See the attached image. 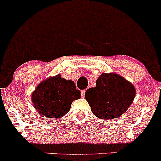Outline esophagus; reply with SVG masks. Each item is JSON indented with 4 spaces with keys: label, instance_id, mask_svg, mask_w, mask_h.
<instances>
[{
    "label": "esophagus",
    "instance_id": "esophagus-1",
    "mask_svg": "<svg viewBox=\"0 0 161 161\" xmlns=\"http://www.w3.org/2000/svg\"><path fill=\"white\" fill-rule=\"evenodd\" d=\"M85 94H86V90H82L81 91V95H82V97H85Z\"/></svg>",
    "mask_w": 161,
    "mask_h": 161
}]
</instances>
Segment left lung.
<instances>
[{
  "label": "left lung",
  "mask_w": 161,
  "mask_h": 161,
  "mask_svg": "<svg viewBox=\"0 0 161 161\" xmlns=\"http://www.w3.org/2000/svg\"><path fill=\"white\" fill-rule=\"evenodd\" d=\"M135 96L133 85L114 73H102L96 81V87L88 88L85 95L92 113L104 120L124 114Z\"/></svg>",
  "instance_id": "8db88e82"
}]
</instances>
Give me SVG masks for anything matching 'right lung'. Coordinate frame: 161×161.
Returning a JSON list of instances; mask_svg holds the SVG:
<instances>
[{
    "instance_id": "right-lung-1",
    "label": "right lung",
    "mask_w": 161,
    "mask_h": 161,
    "mask_svg": "<svg viewBox=\"0 0 161 161\" xmlns=\"http://www.w3.org/2000/svg\"><path fill=\"white\" fill-rule=\"evenodd\" d=\"M80 97L81 92L74 82L57 75L38 85L32 93V101L40 114L57 119L69 112L72 102Z\"/></svg>"
}]
</instances>
